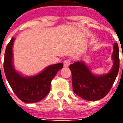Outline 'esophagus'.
Here are the masks:
<instances>
[{"label": "esophagus", "instance_id": "34e87169", "mask_svg": "<svg viewBox=\"0 0 123 123\" xmlns=\"http://www.w3.org/2000/svg\"><path fill=\"white\" fill-rule=\"evenodd\" d=\"M63 64H64V67H68L70 64V60H65L63 62Z\"/></svg>", "mask_w": 123, "mask_h": 123}]
</instances>
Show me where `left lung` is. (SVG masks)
<instances>
[{"label": "left lung", "instance_id": "obj_1", "mask_svg": "<svg viewBox=\"0 0 123 123\" xmlns=\"http://www.w3.org/2000/svg\"><path fill=\"white\" fill-rule=\"evenodd\" d=\"M112 60L113 64L110 71L102 75L94 74L84 61L70 64L74 92L87 101L99 100L104 98L112 88L119 72V47L117 43L113 44Z\"/></svg>", "mask_w": 123, "mask_h": 123}]
</instances>
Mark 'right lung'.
Segmentation results:
<instances>
[{
    "mask_svg": "<svg viewBox=\"0 0 123 123\" xmlns=\"http://www.w3.org/2000/svg\"><path fill=\"white\" fill-rule=\"evenodd\" d=\"M14 41V38L12 37L5 51L4 73L12 90L20 100L26 103H36L42 100L49 93L51 80L63 67V64L48 66L34 76H23L16 70L13 64L12 48Z\"/></svg>",
    "mask_w": 123,
    "mask_h": 123,
    "instance_id": "obj_1",
    "label": "right lung"
}]
</instances>
